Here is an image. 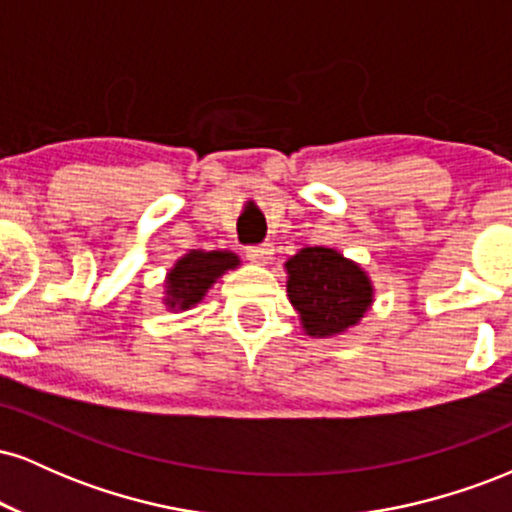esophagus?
<instances>
[{
	"mask_svg": "<svg viewBox=\"0 0 512 512\" xmlns=\"http://www.w3.org/2000/svg\"><path fill=\"white\" fill-rule=\"evenodd\" d=\"M272 255H274V245H269V243L250 245V248H245V257L255 264H269Z\"/></svg>",
	"mask_w": 512,
	"mask_h": 512,
	"instance_id": "1",
	"label": "esophagus"
}]
</instances>
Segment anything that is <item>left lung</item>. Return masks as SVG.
Returning a JSON list of instances; mask_svg holds the SVG:
<instances>
[{
    "label": "left lung",
    "instance_id": "left-lung-1",
    "mask_svg": "<svg viewBox=\"0 0 512 512\" xmlns=\"http://www.w3.org/2000/svg\"><path fill=\"white\" fill-rule=\"evenodd\" d=\"M286 293L305 334L337 337L373 305V284L356 262L332 248H303L284 264Z\"/></svg>",
    "mask_w": 512,
    "mask_h": 512
}]
</instances>
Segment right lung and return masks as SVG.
Returning <instances> with one entry per match:
<instances>
[{"instance_id": "1", "label": "right lung", "mask_w": 512, "mask_h": 512, "mask_svg": "<svg viewBox=\"0 0 512 512\" xmlns=\"http://www.w3.org/2000/svg\"><path fill=\"white\" fill-rule=\"evenodd\" d=\"M238 255L231 250H190L166 276V305L170 310H190L207 296L221 274L236 269Z\"/></svg>"}]
</instances>
